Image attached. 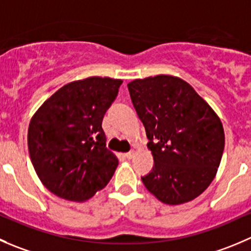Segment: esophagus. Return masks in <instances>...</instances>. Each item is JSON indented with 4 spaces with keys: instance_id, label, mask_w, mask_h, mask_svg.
Wrapping results in <instances>:
<instances>
[{
    "instance_id": "obj_1",
    "label": "esophagus",
    "mask_w": 251,
    "mask_h": 251,
    "mask_svg": "<svg viewBox=\"0 0 251 251\" xmlns=\"http://www.w3.org/2000/svg\"><path fill=\"white\" fill-rule=\"evenodd\" d=\"M133 155H135V152H133V151H132V152H127V153H125V157L127 158V159H131V158H132Z\"/></svg>"
}]
</instances>
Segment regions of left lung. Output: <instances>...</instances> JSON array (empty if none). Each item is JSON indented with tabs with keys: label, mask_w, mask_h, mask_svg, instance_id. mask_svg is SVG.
<instances>
[{
	"label": "left lung",
	"mask_w": 251,
	"mask_h": 251,
	"mask_svg": "<svg viewBox=\"0 0 251 251\" xmlns=\"http://www.w3.org/2000/svg\"><path fill=\"white\" fill-rule=\"evenodd\" d=\"M127 87L154 160L152 172L141 177L146 189L167 205L193 201L217 174L225 150L222 121L179 77L158 75Z\"/></svg>",
	"instance_id": "obj_1"
}]
</instances>
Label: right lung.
Here are the masks:
<instances>
[{"mask_svg":"<svg viewBox=\"0 0 251 251\" xmlns=\"http://www.w3.org/2000/svg\"><path fill=\"white\" fill-rule=\"evenodd\" d=\"M121 79L88 77L65 84L35 111L28 128L31 163L56 196L83 202L110 181L119 164L106 148L104 114Z\"/></svg>","mask_w":251,"mask_h":251,"instance_id":"add662e5","label":"right lung"}]
</instances>
